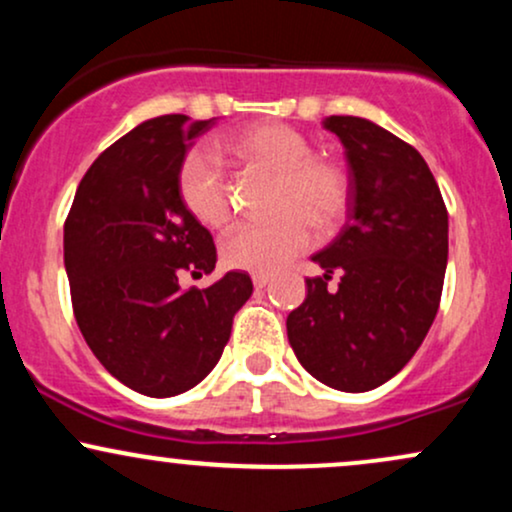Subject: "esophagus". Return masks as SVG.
<instances>
[{
	"instance_id": "1",
	"label": "esophagus",
	"mask_w": 512,
	"mask_h": 512,
	"mask_svg": "<svg viewBox=\"0 0 512 512\" xmlns=\"http://www.w3.org/2000/svg\"><path fill=\"white\" fill-rule=\"evenodd\" d=\"M252 284H255V289H264V286L272 284V276H269V274H255V276H252Z\"/></svg>"
}]
</instances>
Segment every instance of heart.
Masks as SVG:
<instances>
[{
  "mask_svg": "<svg viewBox=\"0 0 512 512\" xmlns=\"http://www.w3.org/2000/svg\"><path fill=\"white\" fill-rule=\"evenodd\" d=\"M219 149L236 163L276 173V219L240 223L221 240V260L231 269L269 274L286 267L313 243V226L332 231L346 216L351 182L346 170L327 156H315L301 129L284 122H257L226 134ZM182 207L207 228L231 219V195L216 161L204 149L185 156L178 170Z\"/></svg>",
  "mask_w": 512,
  "mask_h": 512,
  "instance_id": "obj_1",
  "label": "heart"
}]
</instances>
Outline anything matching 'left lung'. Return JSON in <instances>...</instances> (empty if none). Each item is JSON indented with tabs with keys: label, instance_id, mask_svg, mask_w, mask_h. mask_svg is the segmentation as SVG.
Wrapping results in <instances>:
<instances>
[{
	"label": "left lung",
	"instance_id": "8db88e82",
	"mask_svg": "<svg viewBox=\"0 0 512 512\" xmlns=\"http://www.w3.org/2000/svg\"><path fill=\"white\" fill-rule=\"evenodd\" d=\"M351 168L349 221L313 255L325 269L286 317L301 366L342 392L387 383L416 354L438 313L448 267V209L424 156L375 122L332 115ZM340 289L326 291L331 274Z\"/></svg>",
	"mask_w": 512,
	"mask_h": 512
}]
</instances>
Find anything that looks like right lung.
Segmentation results:
<instances>
[{
	"label": "right lung",
	"mask_w": 512,
	"mask_h": 512,
	"mask_svg": "<svg viewBox=\"0 0 512 512\" xmlns=\"http://www.w3.org/2000/svg\"><path fill=\"white\" fill-rule=\"evenodd\" d=\"M214 120L161 115L134 127L86 170L64 221L76 325L110 375L149 397L202 383L252 296L245 272L207 289L178 281L216 267L214 238L178 195L180 163Z\"/></svg>",
	"instance_id": "obj_1"
}]
</instances>
